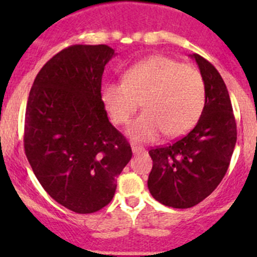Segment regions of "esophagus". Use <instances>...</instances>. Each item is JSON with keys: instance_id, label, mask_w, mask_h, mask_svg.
<instances>
[{"instance_id": "esophagus-1", "label": "esophagus", "mask_w": 257, "mask_h": 257, "mask_svg": "<svg viewBox=\"0 0 257 257\" xmlns=\"http://www.w3.org/2000/svg\"><path fill=\"white\" fill-rule=\"evenodd\" d=\"M132 150H133L134 154H141V153L145 152V149L143 147H141V145H136V144L132 145Z\"/></svg>"}]
</instances>
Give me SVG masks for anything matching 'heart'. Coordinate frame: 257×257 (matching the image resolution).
Returning <instances> with one entry per match:
<instances>
[{"label": "heart", "instance_id": "obj_1", "mask_svg": "<svg viewBox=\"0 0 257 257\" xmlns=\"http://www.w3.org/2000/svg\"><path fill=\"white\" fill-rule=\"evenodd\" d=\"M203 76L196 68L164 56H153L129 67L121 82L102 88V102L114 124L126 125L138 109L144 110L129 128L136 141L149 142L162 132L177 138L198 123L205 105Z\"/></svg>", "mask_w": 257, "mask_h": 257}]
</instances>
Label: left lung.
Returning <instances> with one entry per match:
<instances>
[{
  "mask_svg": "<svg viewBox=\"0 0 257 257\" xmlns=\"http://www.w3.org/2000/svg\"><path fill=\"white\" fill-rule=\"evenodd\" d=\"M205 82V105L193 131L172 144L152 148L148 188L155 200L175 209L195 206L217 188L236 144V121L229 92L217 69L191 54Z\"/></svg>",
  "mask_w": 257,
  "mask_h": 257,
  "instance_id": "1",
  "label": "left lung"
}]
</instances>
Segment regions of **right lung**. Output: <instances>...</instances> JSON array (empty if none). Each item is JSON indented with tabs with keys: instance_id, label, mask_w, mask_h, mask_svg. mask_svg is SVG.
I'll return each instance as SVG.
<instances>
[{
	"instance_id": "add662e5",
	"label": "right lung",
	"mask_w": 257,
	"mask_h": 257,
	"mask_svg": "<svg viewBox=\"0 0 257 257\" xmlns=\"http://www.w3.org/2000/svg\"><path fill=\"white\" fill-rule=\"evenodd\" d=\"M114 56L107 45H73L41 68L28 95L25 153L52 199L78 214L110 203L131 144L102 102V76Z\"/></svg>"
}]
</instances>
